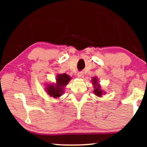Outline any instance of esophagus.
I'll list each match as a JSON object with an SVG mask.
<instances>
[{
  "mask_svg": "<svg viewBox=\"0 0 147 147\" xmlns=\"http://www.w3.org/2000/svg\"><path fill=\"white\" fill-rule=\"evenodd\" d=\"M78 78H82L84 77V74L82 73V72H79V73L78 74Z\"/></svg>",
  "mask_w": 147,
  "mask_h": 147,
  "instance_id": "obj_1",
  "label": "esophagus"
}]
</instances>
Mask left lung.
<instances>
[{
	"instance_id": "8db88e82",
	"label": "left lung",
	"mask_w": 147,
	"mask_h": 147,
	"mask_svg": "<svg viewBox=\"0 0 147 147\" xmlns=\"http://www.w3.org/2000/svg\"><path fill=\"white\" fill-rule=\"evenodd\" d=\"M97 82V79H96V78L93 79L94 84H97V82ZM102 92H103V91H102V90L100 89V87H98V86L97 88L96 87V89H95V90H94V93L96 94V95H97L98 96H101L102 94Z\"/></svg>"
}]
</instances>
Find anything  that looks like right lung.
Here are the masks:
<instances>
[{
    "instance_id": "add662e5",
    "label": "right lung",
    "mask_w": 147,
    "mask_h": 147,
    "mask_svg": "<svg viewBox=\"0 0 147 147\" xmlns=\"http://www.w3.org/2000/svg\"><path fill=\"white\" fill-rule=\"evenodd\" d=\"M69 80L70 77H69L66 74L58 75L57 78V85L55 86L53 85L48 86L47 88L48 94L54 98L59 97L61 95V93L63 92V90H62L63 87L67 85Z\"/></svg>"
}]
</instances>
